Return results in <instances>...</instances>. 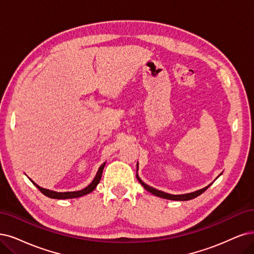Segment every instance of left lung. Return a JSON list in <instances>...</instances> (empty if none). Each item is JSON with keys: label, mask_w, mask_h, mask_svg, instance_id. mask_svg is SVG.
Returning <instances> with one entry per match:
<instances>
[{"label": "left lung", "mask_w": 254, "mask_h": 254, "mask_svg": "<svg viewBox=\"0 0 254 254\" xmlns=\"http://www.w3.org/2000/svg\"><path fill=\"white\" fill-rule=\"evenodd\" d=\"M137 179L139 180L140 183L142 184V186L144 187V189H145L147 191L152 192V193L155 194V195L160 196V198L167 199V200H175V201H189V200L194 199L195 196L200 195L201 193H203L206 190L208 189V186H207V187H205V189H203V190H200L194 191V192H190V193H186V194H170V193H166V192L160 191V190H155V189H153V187L146 185L145 183H143L141 180H140L138 177H137Z\"/></svg>", "instance_id": "1"}]
</instances>
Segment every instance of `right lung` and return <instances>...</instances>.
Instances as JSON below:
<instances>
[{
  "label": "right lung",
  "mask_w": 254,
  "mask_h": 254,
  "mask_svg": "<svg viewBox=\"0 0 254 254\" xmlns=\"http://www.w3.org/2000/svg\"><path fill=\"white\" fill-rule=\"evenodd\" d=\"M105 164L103 163L100 167L99 170L95 176V178H94V180L92 181V183L90 185H88L86 189H83L81 190H78V191H65V192H58V191H53V190H46V189H43V187L39 186L37 184H35L33 181V183L35 184V186L39 189L45 195L49 196V198H52V199H73V198H78V196H81V195H84V194H88L90 193L91 191H93L94 190L96 189L97 184L99 183L100 179H101V175H102V171H103V167H105Z\"/></svg>",
  "instance_id": "obj_1"
}]
</instances>
